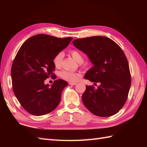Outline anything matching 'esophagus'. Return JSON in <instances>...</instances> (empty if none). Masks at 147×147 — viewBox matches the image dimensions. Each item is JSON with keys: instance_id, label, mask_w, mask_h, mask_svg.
<instances>
[{"instance_id": "1", "label": "esophagus", "mask_w": 147, "mask_h": 147, "mask_svg": "<svg viewBox=\"0 0 147 147\" xmlns=\"http://www.w3.org/2000/svg\"><path fill=\"white\" fill-rule=\"evenodd\" d=\"M69 84H70V85H72V86H75V84H77V83H74V82H69Z\"/></svg>"}]
</instances>
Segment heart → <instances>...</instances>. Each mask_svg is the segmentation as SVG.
I'll list each match as a JSON object with an SVG mask.
<instances>
[{"instance_id": "heart-1", "label": "heart", "mask_w": 147, "mask_h": 147, "mask_svg": "<svg viewBox=\"0 0 147 147\" xmlns=\"http://www.w3.org/2000/svg\"><path fill=\"white\" fill-rule=\"evenodd\" d=\"M70 54L72 56L73 58L78 63L82 64L84 61V57L82 53H81L76 49H73V50L70 51ZM64 57V54L63 52L57 53L56 55H55L53 59V63L54 64L56 67H60L62 64V62ZM60 76L62 78H63L65 80L69 82H75L79 79L80 77V75L77 73H74L68 72V71H62L60 73Z\"/></svg>"}]
</instances>
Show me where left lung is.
<instances>
[{
	"instance_id": "1",
	"label": "left lung",
	"mask_w": 147,
	"mask_h": 147,
	"mask_svg": "<svg viewBox=\"0 0 147 147\" xmlns=\"http://www.w3.org/2000/svg\"><path fill=\"white\" fill-rule=\"evenodd\" d=\"M74 46L86 54L94 64L84 78L94 82L86 86L82 96L84 105L95 115L108 117L117 113L127 99L131 84L129 67L122 49L106 37L78 38Z\"/></svg>"
}]
</instances>
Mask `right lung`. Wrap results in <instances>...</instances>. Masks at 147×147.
I'll return each instance as SVG.
<instances>
[{
    "mask_svg": "<svg viewBox=\"0 0 147 147\" xmlns=\"http://www.w3.org/2000/svg\"><path fill=\"white\" fill-rule=\"evenodd\" d=\"M72 37L57 38L46 34L34 35L20 47L11 70L13 90L21 106L31 115L51 112L59 104L67 82L56 80L51 87L47 78L56 76L53 57L67 47Z\"/></svg>",
    "mask_w": 147,
    "mask_h": 147,
    "instance_id": "1",
    "label": "right lung"
}]
</instances>
